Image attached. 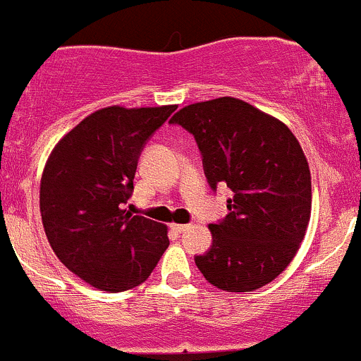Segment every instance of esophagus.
I'll list each match as a JSON object with an SVG mask.
<instances>
[{"label": "esophagus", "mask_w": 361, "mask_h": 361, "mask_svg": "<svg viewBox=\"0 0 361 361\" xmlns=\"http://www.w3.org/2000/svg\"><path fill=\"white\" fill-rule=\"evenodd\" d=\"M171 228H173L174 232H178V234H183V232H187L188 228H190V225L188 224H173L171 225Z\"/></svg>", "instance_id": "obj_1"}]
</instances>
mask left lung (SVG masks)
Returning a JSON list of instances; mask_svg holds the SVG:
<instances>
[{
  "instance_id": "8db88e82",
  "label": "left lung",
  "mask_w": 361,
  "mask_h": 361,
  "mask_svg": "<svg viewBox=\"0 0 361 361\" xmlns=\"http://www.w3.org/2000/svg\"><path fill=\"white\" fill-rule=\"evenodd\" d=\"M171 123L195 137L209 187L234 192L227 216L209 225L213 243L195 265L225 292L262 288L288 267L311 218V173L297 137L235 97L188 104Z\"/></svg>"
}]
</instances>
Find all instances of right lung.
Masks as SVG:
<instances>
[{
	"label": "right lung",
	"mask_w": 361,
	"mask_h": 361,
	"mask_svg": "<svg viewBox=\"0 0 361 361\" xmlns=\"http://www.w3.org/2000/svg\"><path fill=\"white\" fill-rule=\"evenodd\" d=\"M176 110L108 106L90 113L54 147L39 185L43 228L54 253L104 292L148 279L169 246L167 227L123 209L137 159Z\"/></svg>",
	"instance_id": "right-lung-1"
}]
</instances>
